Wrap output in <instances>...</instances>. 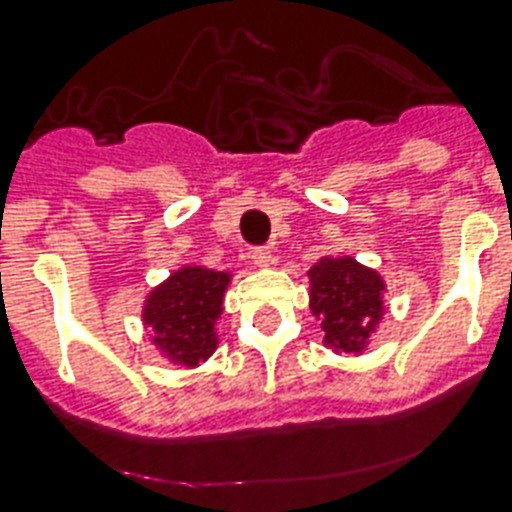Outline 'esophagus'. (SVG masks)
I'll list each match as a JSON object with an SVG mask.
<instances>
[{
  "mask_svg": "<svg viewBox=\"0 0 512 512\" xmlns=\"http://www.w3.org/2000/svg\"><path fill=\"white\" fill-rule=\"evenodd\" d=\"M252 263H255V268H268V265H273V249L255 247L252 249Z\"/></svg>",
  "mask_w": 512,
  "mask_h": 512,
  "instance_id": "1",
  "label": "esophagus"
}]
</instances>
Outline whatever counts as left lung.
Listing matches in <instances>:
<instances>
[{
    "mask_svg": "<svg viewBox=\"0 0 512 512\" xmlns=\"http://www.w3.org/2000/svg\"><path fill=\"white\" fill-rule=\"evenodd\" d=\"M309 309L336 354H362L385 315V281L354 257H322L309 268Z\"/></svg>",
    "mask_w": 512,
    "mask_h": 512,
    "instance_id": "obj_1",
    "label": "left lung"
}]
</instances>
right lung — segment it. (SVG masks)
Returning <instances> with one entry per match:
<instances>
[{
  "label": "right lung",
  "mask_w": 512,
  "mask_h": 512,
  "mask_svg": "<svg viewBox=\"0 0 512 512\" xmlns=\"http://www.w3.org/2000/svg\"><path fill=\"white\" fill-rule=\"evenodd\" d=\"M229 283L231 273L226 270L184 265L150 291L143 322L153 330L150 341L169 362L197 367L216 351V320Z\"/></svg>",
  "instance_id": "1"
}]
</instances>
